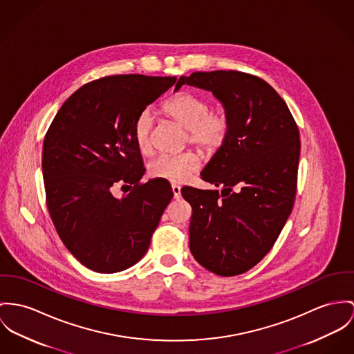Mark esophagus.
<instances>
[{"label": "esophagus", "mask_w": 354, "mask_h": 354, "mask_svg": "<svg viewBox=\"0 0 354 354\" xmlns=\"http://www.w3.org/2000/svg\"><path fill=\"white\" fill-rule=\"evenodd\" d=\"M171 187H172V192H174V198H175V199H179V198H180V186L172 185Z\"/></svg>", "instance_id": "34e87169"}]
</instances>
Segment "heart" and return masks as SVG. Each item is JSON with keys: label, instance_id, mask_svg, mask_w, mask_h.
<instances>
[{"label": "heart", "instance_id": "obj_1", "mask_svg": "<svg viewBox=\"0 0 354 354\" xmlns=\"http://www.w3.org/2000/svg\"><path fill=\"white\" fill-rule=\"evenodd\" d=\"M164 113L174 122L187 131V141L198 148L213 152L218 149L230 132L232 120L225 109H212L210 102L191 91H180L169 98ZM155 124L153 111L149 108L137 114L133 124V140L137 151L142 155L151 152V133ZM201 168L196 152L187 151L179 155H162L149 164L152 178L168 182H186Z\"/></svg>", "mask_w": 354, "mask_h": 354}]
</instances>
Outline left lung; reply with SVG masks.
<instances>
[{
	"label": "left lung",
	"instance_id": "left-lung-1",
	"mask_svg": "<svg viewBox=\"0 0 354 354\" xmlns=\"http://www.w3.org/2000/svg\"><path fill=\"white\" fill-rule=\"evenodd\" d=\"M191 84L212 91L232 120L222 147L201 176L222 191L182 189L192 207L190 250L219 276L249 271L272 249L297 195L298 125L270 83L241 71L192 73Z\"/></svg>",
	"mask_w": 354,
	"mask_h": 354
}]
</instances>
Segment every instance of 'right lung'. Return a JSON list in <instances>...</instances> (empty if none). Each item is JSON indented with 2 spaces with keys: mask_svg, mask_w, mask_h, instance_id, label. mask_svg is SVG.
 Wrapping results in <instances>:
<instances>
[{
  "mask_svg": "<svg viewBox=\"0 0 354 354\" xmlns=\"http://www.w3.org/2000/svg\"><path fill=\"white\" fill-rule=\"evenodd\" d=\"M175 82L140 74L88 82L62 105L46 133L47 207L63 244L91 271L135 266L174 196L168 180L141 183L145 168L133 124ZM114 184H127L131 192L117 200Z\"/></svg>",
  "mask_w": 354,
  "mask_h": 354,
  "instance_id": "obj_1",
  "label": "right lung"
}]
</instances>
